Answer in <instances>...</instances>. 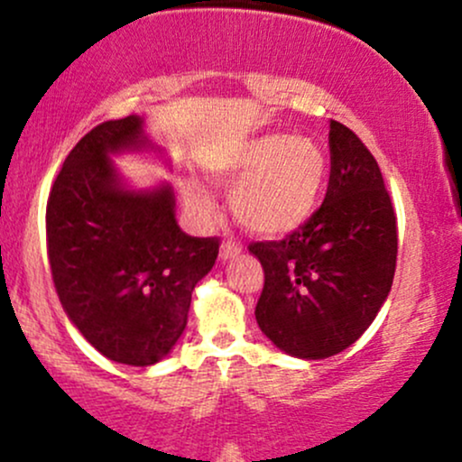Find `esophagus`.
I'll use <instances>...</instances> for the list:
<instances>
[{
  "label": "esophagus",
  "instance_id": "esophagus-1",
  "mask_svg": "<svg viewBox=\"0 0 462 462\" xmlns=\"http://www.w3.org/2000/svg\"><path fill=\"white\" fill-rule=\"evenodd\" d=\"M241 252H243L241 243L235 241V238H227V241L219 249V256H221V261H230V258L238 256Z\"/></svg>",
  "mask_w": 462,
  "mask_h": 462
}]
</instances>
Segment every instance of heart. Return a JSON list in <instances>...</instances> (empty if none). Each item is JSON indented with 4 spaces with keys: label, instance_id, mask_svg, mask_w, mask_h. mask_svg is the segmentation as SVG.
<instances>
[{
    "label": "heart",
    "instance_id": "1",
    "mask_svg": "<svg viewBox=\"0 0 462 462\" xmlns=\"http://www.w3.org/2000/svg\"><path fill=\"white\" fill-rule=\"evenodd\" d=\"M208 171L224 187L236 184L230 206L243 226L263 236H284L300 230L317 210L328 158L309 136L269 132L215 158ZM187 204L204 219L215 213L213 198L201 187H189Z\"/></svg>",
    "mask_w": 462,
    "mask_h": 462
}]
</instances>
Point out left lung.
I'll use <instances>...</instances> for the list:
<instances>
[{
  "label": "left lung",
  "mask_w": 462,
  "mask_h": 462,
  "mask_svg": "<svg viewBox=\"0 0 462 462\" xmlns=\"http://www.w3.org/2000/svg\"><path fill=\"white\" fill-rule=\"evenodd\" d=\"M326 199L282 241L249 252L264 272L256 321L291 356L321 360L352 346L383 309L395 275L397 224L378 162L330 121Z\"/></svg>",
  "instance_id": "1"
}]
</instances>
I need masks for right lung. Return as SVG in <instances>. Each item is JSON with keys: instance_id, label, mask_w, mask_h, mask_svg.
<instances>
[{"instance_id": "right-lung-1", "label": "right lung", "mask_w": 462, "mask_h": 462, "mask_svg": "<svg viewBox=\"0 0 462 462\" xmlns=\"http://www.w3.org/2000/svg\"><path fill=\"white\" fill-rule=\"evenodd\" d=\"M143 119L104 121L69 152L50 190L47 258L73 326L115 363L147 367L187 328L190 293L219 238L189 236L169 184L125 189L110 153L147 150Z\"/></svg>"}]
</instances>
